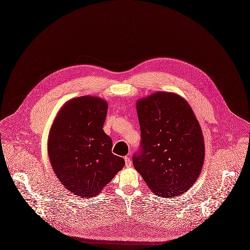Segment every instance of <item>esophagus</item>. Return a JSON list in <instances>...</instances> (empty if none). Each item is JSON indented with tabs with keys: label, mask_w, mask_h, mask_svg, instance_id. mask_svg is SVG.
I'll return each instance as SVG.
<instances>
[{
	"label": "esophagus",
	"mask_w": 250,
	"mask_h": 250,
	"mask_svg": "<svg viewBox=\"0 0 250 250\" xmlns=\"http://www.w3.org/2000/svg\"><path fill=\"white\" fill-rule=\"evenodd\" d=\"M125 167H131L132 162H131V160H130V158H129L128 156H125Z\"/></svg>",
	"instance_id": "obj_1"
}]
</instances>
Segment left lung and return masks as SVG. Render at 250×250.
I'll return each mask as SVG.
<instances>
[{
	"label": "left lung",
	"mask_w": 250,
	"mask_h": 250,
	"mask_svg": "<svg viewBox=\"0 0 250 250\" xmlns=\"http://www.w3.org/2000/svg\"><path fill=\"white\" fill-rule=\"evenodd\" d=\"M141 144L135 169L156 195L171 198L188 191L205 159L204 138L189 104L173 93L157 92L137 103Z\"/></svg>",
	"instance_id": "left-lung-1"
}]
</instances>
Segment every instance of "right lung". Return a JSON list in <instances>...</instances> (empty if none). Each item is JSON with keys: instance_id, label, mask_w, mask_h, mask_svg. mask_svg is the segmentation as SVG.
<instances>
[{"instance_id": "1", "label": "right lung", "mask_w": 250, "mask_h": 250, "mask_svg": "<svg viewBox=\"0 0 250 250\" xmlns=\"http://www.w3.org/2000/svg\"><path fill=\"white\" fill-rule=\"evenodd\" d=\"M107 104L97 97L67 102L51 127L48 155L61 183L80 197L101 192L125 166L112 153V140L103 130Z\"/></svg>"}]
</instances>
